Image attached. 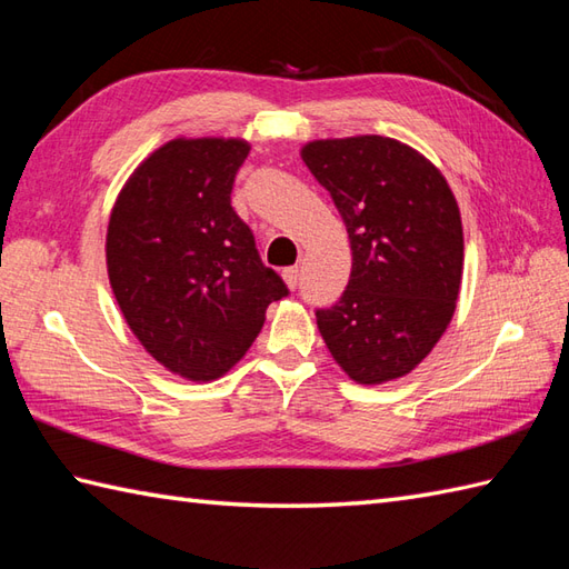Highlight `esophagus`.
Masks as SVG:
<instances>
[{
  "label": "esophagus",
  "instance_id": "obj_1",
  "mask_svg": "<svg viewBox=\"0 0 569 569\" xmlns=\"http://www.w3.org/2000/svg\"><path fill=\"white\" fill-rule=\"evenodd\" d=\"M283 281L288 288L298 286V266H288V269H283Z\"/></svg>",
  "mask_w": 569,
  "mask_h": 569
}]
</instances>
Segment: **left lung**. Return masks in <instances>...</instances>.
<instances>
[{
	"mask_svg": "<svg viewBox=\"0 0 569 569\" xmlns=\"http://www.w3.org/2000/svg\"><path fill=\"white\" fill-rule=\"evenodd\" d=\"M340 210L352 273L316 312L330 355L357 383L413 371L455 316L462 283V217L445 176L389 137L310 141L300 151Z\"/></svg>",
	"mask_w": 569,
	"mask_h": 569,
	"instance_id": "8db88e82",
	"label": "left lung"
}]
</instances>
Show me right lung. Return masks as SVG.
Masks as SVG:
<instances>
[{
	"label": "right lung",
	"instance_id": "obj_1",
	"mask_svg": "<svg viewBox=\"0 0 569 569\" xmlns=\"http://www.w3.org/2000/svg\"><path fill=\"white\" fill-rule=\"evenodd\" d=\"M241 139H173L129 176L107 227L119 310L168 371L212 381L247 355L266 308L288 296L232 208Z\"/></svg>",
	"mask_w": 569,
	"mask_h": 569
}]
</instances>
